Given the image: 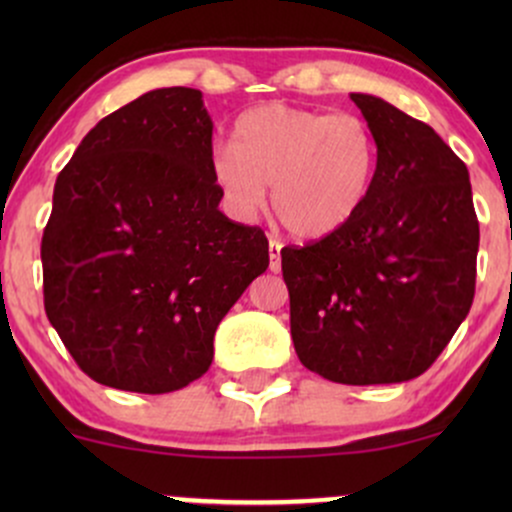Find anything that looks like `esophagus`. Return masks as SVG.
I'll return each mask as SVG.
<instances>
[{
    "label": "esophagus",
    "mask_w": 512,
    "mask_h": 512,
    "mask_svg": "<svg viewBox=\"0 0 512 512\" xmlns=\"http://www.w3.org/2000/svg\"><path fill=\"white\" fill-rule=\"evenodd\" d=\"M281 248H284V245H281L279 240H269V269H272V272H279L281 269Z\"/></svg>",
    "instance_id": "esophagus-1"
}]
</instances>
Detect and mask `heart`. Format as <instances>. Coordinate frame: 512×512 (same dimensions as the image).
<instances>
[{
    "label": "heart",
    "mask_w": 512,
    "mask_h": 512,
    "mask_svg": "<svg viewBox=\"0 0 512 512\" xmlns=\"http://www.w3.org/2000/svg\"><path fill=\"white\" fill-rule=\"evenodd\" d=\"M378 168V144L358 115L264 103L236 120L233 144L214 146L211 180L240 219L267 202L298 238H327L363 209Z\"/></svg>",
    "instance_id": "1"
}]
</instances>
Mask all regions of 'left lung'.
Here are the masks:
<instances>
[{
  "label": "left lung",
  "mask_w": 512,
  "mask_h": 512,
  "mask_svg": "<svg viewBox=\"0 0 512 512\" xmlns=\"http://www.w3.org/2000/svg\"><path fill=\"white\" fill-rule=\"evenodd\" d=\"M378 168L342 231L281 250L301 363L342 385L419 378L474 301L479 221L467 166L426 122L351 93Z\"/></svg>",
  "instance_id": "8db88e82"
}]
</instances>
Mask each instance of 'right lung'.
I'll list each match as a JSON object with an SVG mask.
<instances>
[{"label": "right lung", "mask_w": 512, "mask_h": 512, "mask_svg": "<svg viewBox=\"0 0 512 512\" xmlns=\"http://www.w3.org/2000/svg\"><path fill=\"white\" fill-rule=\"evenodd\" d=\"M202 91L144 93L57 175L43 233L50 325L88 378L163 395L202 378L223 315L269 267L262 228L219 211Z\"/></svg>", "instance_id": "right-lung-1"}]
</instances>
